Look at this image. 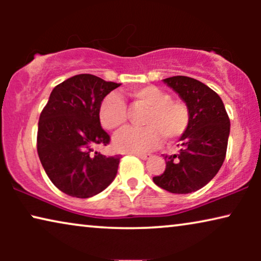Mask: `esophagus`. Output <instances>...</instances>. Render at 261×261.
<instances>
[{
  "label": "esophagus",
  "instance_id": "obj_1",
  "mask_svg": "<svg viewBox=\"0 0 261 261\" xmlns=\"http://www.w3.org/2000/svg\"><path fill=\"white\" fill-rule=\"evenodd\" d=\"M135 155L139 156V158H140L141 160H147L149 156H151L149 154H142V153H139V154H135Z\"/></svg>",
  "mask_w": 261,
  "mask_h": 261
}]
</instances>
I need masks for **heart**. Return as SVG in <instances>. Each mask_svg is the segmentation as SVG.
Segmentation results:
<instances>
[{"instance_id":"b5f03b06","label":"heart","mask_w":261,"mask_h":261,"mask_svg":"<svg viewBox=\"0 0 261 261\" xmlns=\"http://www.w3.org/2000/svg\"><path fill=\"white\" fill-rule=\"evenodd\" d=\"M134 105L147 107L142 117V128H124L114 137L117 151L146 153L158 147L162 138L167 142L176 140L187 130L190 121L188 107L173 101L171 96L154 85L135 88L129 92ZM98 116L106 129H116L127 122L128 110L120 95H107L102 99Z\"/></svg>"}]
</instances>
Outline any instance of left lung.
Returning <instances> with one entry per match:
<instances>
[{"label":"left lung","mask_w":261,"mask_h":261,"mask_svg":"<svg viewBox=\"0 0 261 261\" xmlns=\"http://www.w3.org/2000/svg\"><path fill=\"white\" fill-rule=\"evenodd\" d=\"M163 81L185 102L190 121L179 138V152L165 156L166 169L153 181L172 194H190L208 184L222 166L230 121L220 96L202 82L187 76Z\"/></svg>","instance_id":"1"}]
</instances>
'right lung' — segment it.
Instances as JSON below:
<instances>
[{
    "label": "right lung",
    "mask_w": 261,
    "mask_h": 261,
    "mask_svg": "<svg viewBox=\"0 0 261 261\" xmlns=\"http://www.w3.org/2000/svg\"><path fill=\"white\" fill-rule=\"evenodd\" d=\"M120 85L82 73L67 78L49 95L39 119L38 154L46 174L64 194L89 198L115 179L120 156H106L94 148L109 144L98 109Z\"/></svg>",
    "instance_id": "right-lung-1"
}]
</instances>
